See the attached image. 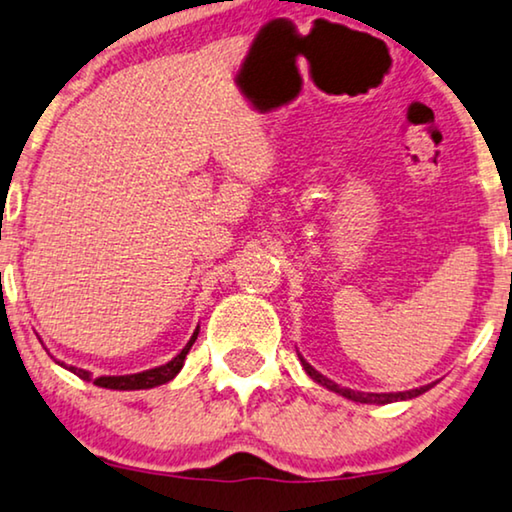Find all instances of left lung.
<instances>
[{
    "label": "left lung",
    "mask_w": 512,
    "mask_h": 512,
    "mask_svg": "<svg viewBox=\"0 0 512 512\" xmlns=\"http://www.w3.org/2000/svg\"><path fill=\"white\" fill-rule=\"evenodd\" d=\"M297 356H299V363H302L306 374H309V377H311L313 381H318V384L325 386L327 391H335V393H339V395H344V398L353 400V403L388 405V403H398V400H412V398H417V395L426 393L428 388H433V384H426V386L412 388V391H400V393H363V391H351V388H342L339 384H335V381L327 379L325 374H320L318 370H313V367L302 358V353H297Z\"/></svg>",
    "instance_id": "left-lung-1"
}]
</instances>
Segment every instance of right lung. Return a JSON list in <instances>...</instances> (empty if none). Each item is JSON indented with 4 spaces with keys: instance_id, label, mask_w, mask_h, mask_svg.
Wrapping results in <instances>:
<instances>
[{
    "instance_id": "obj_1",
    "label": "right lung",
    "mask_w": 512,
    "mask_h": 512,
    "mask_svg": "<svg viewBox=\"0 0 512 512\" xmlns=\"http://www.w3.org/2000/svg\"><path fill=\"white\" fill-rule=\"evenodd\" d=\"M196 337H199V327L194 330V335L187 342L185 349L177 353L173 360H168L166 365L152 367V370H145V372H138V374H124V377H98L93 381V384L100 386V388H112V391H140V388H154V386L166 384V381L173 379L175 374L182 370L187 353H189V349H192V344L196 342ZM58 365H63V363H58ZM67 370H70L72 374H77L79 379L91 381V372L81 370V367L70 365Z\"/></svg>"
}]
</instances>
